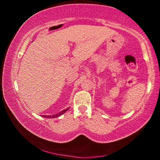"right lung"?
<instances>
[{
	"label": "right lung",
	"instance_id": "right-lung-1",
	"mask_svg": "<svg viewBox=\"0 0 160 160\" xmlns=\"http://www.w3.org/2000/svg\"><path fill=\"white\" fill-rule=\"evenodd\" d=\"M69 108H67V109H64L63 111H61V112H59L58 113H56V114H53V115H48V116H46V115H42V117H44V118H56V117H58V116H61L62 114H63L64 113H66L68 110L69 109Z\"/></svg>",
	"mask_w": 160,
	"mask_h": 160
}]
</instances>
